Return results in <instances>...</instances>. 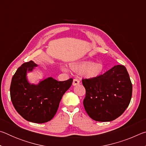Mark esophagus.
<instances>
[{"mask_svg": "<svg viewBox=\"0 0 146 146\" xmlns=\"http://www.w3.org/2000/svg\"><path fill=\"white\" fill-rule=\"evenodd\" d=\"M79 84H80V81H79L78 79H76V78L73 79V86H76V85Z\"/></svg>", "mask_w": 146, "mask_h": 146, "instance_id": "34e87169", "label": "esophagus"}]
</instances>
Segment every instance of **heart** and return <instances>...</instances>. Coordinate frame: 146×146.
I'll use <instances>...</instances> for the list:
<instances>
[{
    "label": "heart",
    "mask_w": 146,
    "mask_h": 146,
    "mask_svg": "<svg viewBox=\"0 0 146 146\" xmlns=\"http://www.w3.org/2000/svg\"><path fill=\"white\" fill-rule=\"evenodd\" d=\"M71 70L76 73H82L86 77H97L103 71V65L100 63H92L90 61H81L71 64ZM64 70V69H63Z\"/></svg>",
    "instance_id": "b5f03b06"
}]
</instances>
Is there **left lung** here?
Returning <instances> with one entry per match:
<instances>
[{
  "mask_svg": "<svg viewBox=\"0 0 146 146\" xmlns=\"http://www.w3.org/2000/svg\"><path fill=\"white\" fill-rule=\"evenodd\" d=\"M86 89L83 104L88 115L98 122L119 117L129 106L132 83L125 66L117 65L97 77L82 78Z\"/></svg>",
  "mask_w": 146,
  "mask_h": 146,
  "instance_id": "left-lung-1",
  "label": "left lung"
}]
</instances>
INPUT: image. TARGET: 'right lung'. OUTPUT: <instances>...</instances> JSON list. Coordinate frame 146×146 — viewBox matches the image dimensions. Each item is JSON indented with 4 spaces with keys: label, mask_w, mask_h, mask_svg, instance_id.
Masks as SVG:
<instances>
[{
    "label": "right lung",
    "mask_w": 146,
    "mask_h": 146,
    "mask_svg": "<svg viewBox=\"0 0 146 146\" xmlns=\"http://www.w3.org/2000/svg\"><path fill=\"white\" fill-rule=\"evenodd\" d=\"M36 66L30 60L18 68L12 77L10 97L15 109L24 119L42 123L51 120L55 115L62 97L72 84L73 78L57 81L49 77L38 85L30 84L26 73Z\"/></svg>",
    "instance_id": "add662e5"
}]
</instances>
